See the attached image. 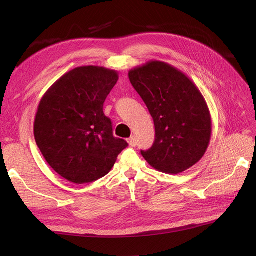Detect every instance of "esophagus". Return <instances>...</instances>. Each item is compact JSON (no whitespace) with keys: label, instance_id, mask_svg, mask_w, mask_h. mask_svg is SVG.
Wrapping results in <instances>:
<instances>
[{"label":"esophagus","instance_id":"34e87169","mask_svg":"<svg viewBox=\"0 0 256 256\" xmlns=\"http://www.w3.org/2000/svg\"><path fill=\"white\" fill-rule=\"evenodd\" d=\"M127 142H128V144H129V146H130V147H134V146L136 145V136H131V138H129L128 140H127Z\"/></svg>","mask_w":256,"mask_h":256}]
</instances>
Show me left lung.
<instances>
[{
    "label": "left lung",
    "mask_w": 256,
    "mask_h": 256,
    "mask_svg": "<svg viewBox=\"0 0 256 256\" xmlns=\"http://www.w3.org/2000/svg\"><path fill=\"white\" fill-rule=\"evenodd\" d=\"M129 80L154 120L156 140L141 152L159 172L178 174L203 158L212 138V115L187 74L161 60L131 69Z\"/></svg>",
    "instance_id": "8db88e82"
}]
</instances>
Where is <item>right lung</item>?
<instances>
[{
    "label": "right lung",
    "mask_w": 256,
    "mask_h": 256,
    "mask_svg": "<svg viewBox=\"0 0 256 256\" xmlns=\"http://www.w3.org/2000/svg\"><path fill=\"white\" fill-rule=\"evenodd\" d=\"M118 72L81 66L66 72L44 92L34 122L35 141L49 166L68 182H95L114 166L128 143L113 136L104 104Z\"/></svg>",
    "instance_id": "obj_1"
}]
</instances>
